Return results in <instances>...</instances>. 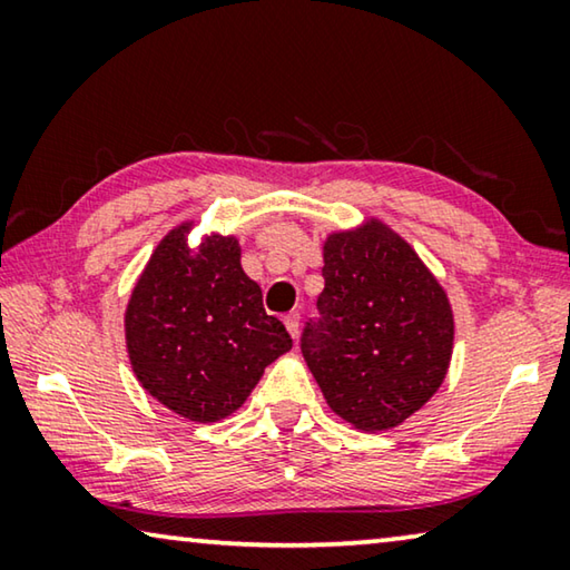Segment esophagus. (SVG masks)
Returning <instances> with one entry per match:
<instances>
[{"mask_svg": "<svg viewBox=\"0 0 570 570\" xmlns=\"http://www.w3.org/2000/svg\"><path fill=\"white\" fill-rule=\"evenodd\" d=\"M298 320H302V316H298L296 312H288V314L284 316L286 332H288V334H292V336H294V340H296V336H298Z\"/></svg>", "mask_w": 570, "mask_h": 570, "instance_id": "obj_1", "label": "esophagus"}]
</instances>
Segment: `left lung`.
Wrapping results in <instances>:
<instances>
[{
    "label": "left lung",
    "instance_id": "left-lung-1",
    "mask_svg": "<svg viewBox=\"0 0 570 570\" xmlns=\"http://www.w3.org/2000/svg\"><path fill=\"white\" fill-rule=\"evenodd\" d=\"M320 320L302 354L330 407L366 432L397 428L445 380L452 308L407 240L380 220L324 244Z\"/></svg>",
    "mask_w": 570,
    "mask_h": 570
}]
</instances>
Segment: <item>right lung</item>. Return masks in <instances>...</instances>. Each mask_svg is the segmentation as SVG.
I'll return each instance as SVG.
<instances>
[{
	"mask_svg": "<svg viewBox=\"0 0 570 570\" xmlns=\"http://www.w3.org/2000/svg\"><path fill=\"white\" fill-rule=\"evenodd\" d=\"M188 230L173 228L153 250L125 312V340L153 397L190 422H216L246 402L292 336L240 268L238 240L214 234L193 250Z\"/></svg>",
	"mask_w": 570,
	"mask_h": 570,
	"instance_id": "right-lung-1",
	"label": "right lung"
}]
</instances>
